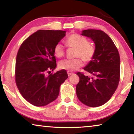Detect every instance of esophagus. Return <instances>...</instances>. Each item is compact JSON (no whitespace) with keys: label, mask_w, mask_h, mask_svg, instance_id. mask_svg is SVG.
Wrapping results in <instances>:
<instances>
[{"label":"esophagus","mask_w":134,"mask_h":134,"mask_svg":"<svg viewBox=\"0 0 134 134\" xmlns=\"http://www.w3.org/2000/svg\"><path fill=\"white\" fill-rule=\"evenodd\" d=\"M74 74V72H72L71 71H67V74H68V76H71L72 74Z\"/></svg>","instance_id":"esophagus-1"}]
</instances>
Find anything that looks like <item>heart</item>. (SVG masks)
Segmentation results:
<instances>
[{
	"label": "heart",
	"instance_id": "1",
	"mask_svg": "<svg viewBox=\"0 0 134 134\" xmlns=\"http://www.w3.org/2000/svg\"><path fill=\"white\" fill-rule=\"evenodd\" d=\"M65 43L69 48L76 49L74 55L77 58L61 61L59 63V67L62 69L70 71L77 70L83 65V60L86 63L91 62L96 54V48L94 44L89 42L86 37L79 34L70 35L66 39ZM65 53L64 47L61 43H58L55 45L54 53L56 57H63Z\"/></svg>",
	"mask_w": 134,
	"mask_h": 134
}]
</instances>
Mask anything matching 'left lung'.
Wrapping results in <instances>:
<instances>
[{
    "label": "left lung",
    "instance_id": "8db88e82",
    "mask_svg": "<svg viewBox=\"0 0 134 134\" xmlns=\"http://www.w3.org/2000/svg\"><path fill=\"white\" fill-rule=\"evenodd\" d=\"M81 35L88 37L96 45V54L84 68L92 77L78 72L80 81L76 94L81 103L98 107L107 102L116 90L120 80V57L118 50L107 34L97 29H87Z\"/></svg>",
    "mask_w": 134,
    "mask_h": 134
}]
</instances>
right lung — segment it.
Listing matches in <instances>:
<instances>
[{
  "mask_svg": "<svg viewBox=\"0 0 134 134\" xmlns=\"http://www.w3.org/2000/svg\"><path fill=\"white\" fill-rule=\"evenodd\" d=\"M65 35L64 31H37L18 50L15 82L20 93L32 105L44 106L55 100L61 85L68 78L65 70L50 72L57 65L54 48Z\"/></svg>",
  "mask_w": 134,
  "mask_h": 134,
  "instance_id": "right-lung-1",
  "label": "right lung"
}]
</instances>
